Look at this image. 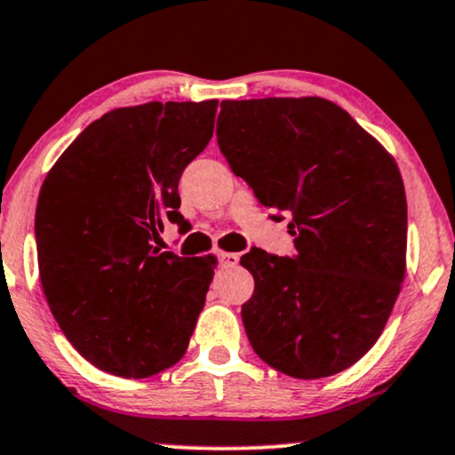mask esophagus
<instances>
[{
    "mask_svg": "<svg viewBox=\"0 0 455 455\" xmlns=\"http://www.w3.org/2000/svg\"><path fill=\"white\" fill-rule=\"evenodd\" d=\"M218 262H220V267L224 268H231V267H237L241 256L239 254H233V251H218Z\"/></svg>",
    "mask_w": 455,
    "mask_h": 455,
    "instance_id": "obj_1",
    "label": "esophagus"
}]
</instances>
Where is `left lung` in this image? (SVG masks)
I'll return each instance as SVG.
<instances>
[{
    "label": "left lung",
    "instance_id": "8db88e82",
    "mask_svg": "<svg viewBox=\"0 0 455 455\" xmlns=\"http://www.w3.org/2000/svg\"><path fill=\"white\" fill-rule=\"evenodd\" d=\"M216 136L258 201L290 212L296 237L294 258H241L254 275L241 307L251 348L300 380L344 371L380 338L405 277L407 201L395 159L317 96L222 100Z\"/></svg>",
    "mask_w": 455,
    "mask_h": 455
}]
</instances>
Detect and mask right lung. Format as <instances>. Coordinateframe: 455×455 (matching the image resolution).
Listing matches in <instances>:
<instances>
[{
    "mask_svg": "<svg viewBox=\"0 0 455 455\" xmlns=\"http://www.w3.org/2000/svg\"><path fill=\"white\" fill-rule=\"evenodd\" d=\"M218 100L147 102L92 122L45 176L39 279L67 340L102 371L148 378L187 353L216 260L159 251L182 224L178 180L214 134Z\"/></svg>",
    "mask_w": 455,
    "mask_h": 455,
    "instance_id": "right-lung-1",
    "label": "right lung"
}]
</instances>
